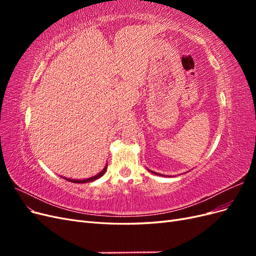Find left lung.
I'll return each instance as SVG.
<instances>
[{
  "instance_id": "8db88e82",
  "label": "left lung",
  "mask_w": 256,
  "mask_h": 256,
  "mask_svg": "<svg viewBox=\"0 0 256 256\" xmlns=\"http://www.w3.org/2000/svg\"><path fill=\"white\" fill-rule=\"evenodd\" d=\"M154 174H156V173H154Z\"/></svg>"
}]
</instances>
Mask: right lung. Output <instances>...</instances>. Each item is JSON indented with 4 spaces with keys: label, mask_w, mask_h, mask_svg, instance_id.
<instances>
[{
    "label": "right lung",
    "mask_w": 256,
    "mask_h": 256,
    "mask_svg": "<svg viewBox=\"0 0 256 256\" xmlns=\"http://www.w3.org/2000/svg\"><path fill=\"white\" fill-rule=\"evenodd\" d=\"M106 168H108V166H104V168L102 170V172H100L99 174H97L96 176H94V177H90V178H88V180H69V178H65V180H69V182H76V184H80V182H92V180H97V178H99V177H102L104 173H106Z\"/></svg>",
    "instance_id": "right-lung-1"
}]
</instances>
